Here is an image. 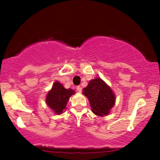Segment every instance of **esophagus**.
<instances>
[{
	"label": "esophagus",
	"instance_id": "1",
	"mask_svg": "<svg viewBox=\"0 0 160 160\" xmlns=\"http://www.w3.org/2000/svg\"><path fill=\"white\" fill-rule=\"evenodd\" d=\"M77 91L79 92V93H81V91H82V88H81V87H80V86L77 87Z\"/></svg>",
	"mask_w": 160,
	"mask_h": 160
}]
</instances>
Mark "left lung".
<instances>
[{
	"instance_id": "8db88e82",
	"label": "left lung",
	"mask_w": 160,
	"mask_h": 160,
	"mask_svg": "<svg viewBox=\"0 0 160 160\" xmlns=\"http://www.w3.org/2000/svg\"><path fill=\"white\" fill-rule=\"evenodd\" d=\"M83 93L89 101L92 112L96 115H108L115 104V94L111 88L101 78L90 80Z\"/></svg>"
}]
</instances>
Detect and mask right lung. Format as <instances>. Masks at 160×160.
I'll return each instance as SVG.
<instances>
[{
	"mask_svg": "<svg viewBox=\"0 0 160 160\" xmlns=\"http://www.w3.org/2000/svg\"><path fill=\"white\" fill-rule=\"evenodd\" d=\"M72 94H75L73 90L66 89L62 83L56 81L46 94V103L52 112L56 114H61L67 108V102Z\"/></svg>",
	"mask_w": 160,
	"mask_h": 160,
	"instance_id": "add662e5",
	"label": "right lung"
}]
</instances>
